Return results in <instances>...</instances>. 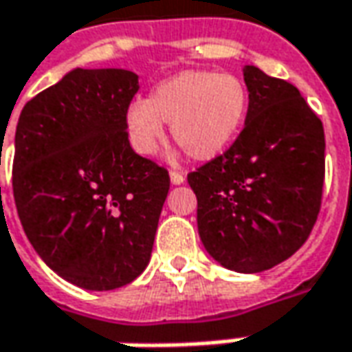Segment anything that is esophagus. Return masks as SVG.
I'll list each match as a JSON object with an SVG mask.
<instances>
[{"instance_id": "esophagus-1", "label": "esophagus", "mask_w": 352, "mask_h": 352, "mask_svg": "<svg viewBox=\"0 0 352 352\" xmlns=\"http://www.w3.org/2000/svg\"><path fill=\"white\" fill-rule=\"evenodd\" d=\"M184 180H186V176H184L182 172L170 170V182L174 186H180V184H184Z\"/></svg>"}]
</instances>
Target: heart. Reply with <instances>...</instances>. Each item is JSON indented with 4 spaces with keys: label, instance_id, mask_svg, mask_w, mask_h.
Segmentation results:
<instances>
[{
    "label": "heart",
    "instance_id": "obj_1",
    "mask_svg": "<svg viewBox=\"0 0 352 352\" xmlns=\"http://www.w3.org/2000/svg\"><path fill=\"white\" fill-rule=\"evenodd\" d=\"M250 96L234 75L188 69L159 82L148 98H135L126 110L131 148L141 157L157 153L164 126L192 159L211 160L223 155L242 131Z\"/></svg>",
    "mask_w": 352,
    "mask_h": 352
}]
</instances>
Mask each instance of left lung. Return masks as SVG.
Instances as JSON below:
<instances>
[{
  "label": "left lung",
  "instance_id": "obj_1",
  "mask_svg": "<svg viewBox=\"0 0 352 352\" xmlns=\"http://www.w3.org/2000/svg\"><path fill=\"white\" fill-rule=\"evenodd\" d=\"M250 108L244 129L188 184L197 197V230L209 256L238 273L289 259L308 240L322 205V120L291 82L244 67Z\"/></svg>",
  "mask_w": 352,
  "mask_h": 352
}]
</instances>
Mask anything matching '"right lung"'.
<instances>
[{"instance_id": "right-lung-1", "label": "right lung", "mask_w": 352, "mask_h": 352, "mask_svg": "<svg viewBox=\"0 0 352 352\" xmlns=\"http://www.w3.org/2000/svg\"><path fill=\"white\" fill-rule=\"evenodd\" d=\"M127 69H73L28 100L15 131L13 195L40 258L87 291H112L147 267L166 168L129 145Z\"/></svg>"}]
</instances>
